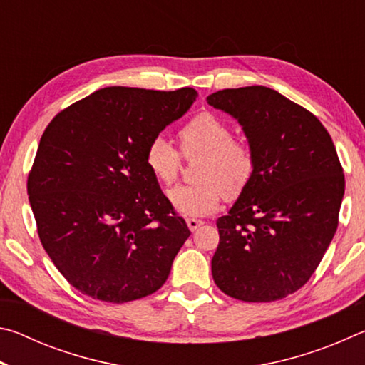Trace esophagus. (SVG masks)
<instances>
[{"label": "esophagus", "mask_w": 365, "mask_h": 365, "mask_svg": "<svg viewBox=\"0 0 365 365\" xmlns=\"http://www.w3.org/2000/svg\"><path fill=\"white\" fill-rule=\"evenodd\" d=\"M202 224H205V222H202L201 219H187V225L191 232L197 230V228H200Z\"/></svg>", "instance_id": "1"}]
</instances>
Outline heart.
Masks as SVG:
<instances>
[{
	"mask_svg": "<svg viewBox=\"0 0 365 365\" xmlns=\"http://www.w3.org/2000/svg\"><path fill=\"white\" fill-rule=\"evenodd\" d=\"M183 158L201 154L196 168L200 182L178 185L169 191V201L177 212L201 217L214 212L227 196L235 200L255 175V156L243 141L232 137V127L214 113H200L177 132ZM178 151L164 138H153L145 150V164L159 183L170 185L182 169Z\"/></svg>",
	"mask_w": 365,
	"mask_h": 365,
	"instance_id": "1",
	"label": "heart"
}]
</instances>
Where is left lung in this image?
Listing matches in <instances>:
<instances>
[{
  "instance_id": "8db88e82",
  "label": "left lung",
  "mask_w": 365,
  "mask_h": 365,
  "mask_svg": "<svg viewBox=\"0 0 365 365\" xmlns=\"http://www.w3.org/2000/svg\"><path fill=\"white\" fill-rule=\"evenodd\" d=\"M207 103L238 119L255 156L250 185L217 219L212 279L240 301L287 298L336 232L344 174L335 145L316 115L267 86L220 90Z\"/></svg>"
}]
</instances>
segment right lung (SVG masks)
Returning <instances> with one entry per match:
<instances>
[{
  "label": "right lung",
  "instance_id": "1",
  "mask_svg": "<svg viewBox=\"0 0 365 365\" xmlns=\"http://www.w3.org/2000/svg\"><path fill=\"white\" fill-rule=\"evenodd\" d=\"M196 90L108 86L48 123L27 178L43 248L93 299L135 301L164 285L190 230L145 164V150Z\"/></svg>",
  "mask_w": 365,
  "mask_h": 365
}]
</instances>
